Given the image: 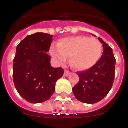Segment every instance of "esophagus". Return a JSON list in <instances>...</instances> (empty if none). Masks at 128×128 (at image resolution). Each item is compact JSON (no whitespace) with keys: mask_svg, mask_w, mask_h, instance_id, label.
<instances>
[{"mask_svg":"<svg viewBox=\"0 0 128 128\" xmlns=\"http://www.w3.org/2000/svg\"><path fill=\"white\" fill-rule=\"evenodd\" d=\"M70 74V71H68V70H66L64 71V76H68Z\"/></svg>","mask_w":128,"mask_h":128,"instance_id":"34e87169","label":"esophagus"}]
</instances>
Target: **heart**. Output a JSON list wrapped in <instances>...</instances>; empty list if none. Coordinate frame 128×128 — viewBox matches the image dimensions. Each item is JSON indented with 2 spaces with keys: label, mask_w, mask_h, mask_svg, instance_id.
<instances>
[{
  "label": "heart",
  "mask_w": 128,
  "mask_h": 128,
  "mask_svg": "<svg viewBox=\"0 0 128 128\" xmlns=\"http://www.w3.org/2000/svg\"><path fill=\"white\" fill-rule=\"evenodd\" d=\"M102 44L96 38L77 36L62 38L57 46H52L50 54L59 63H64L69 57L71 66L78 70H86L95 65L101 57Z\"/></svg>",
  "instance_id": "obj_1"
}]
</instances>
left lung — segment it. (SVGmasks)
<instances>
[{"label":"left lung","instance_id":"left-lung-1","mask_svg":"<svg viewBox=\"0 0 128 128\" xmlns=\"http://www.w3.org/2000/svg\"><path fill=\"white\" fill-rule=\"evenodd\" d=\"M104 51L96 64L84 72L78 73L79 82L72 91L78 100L83 103H97L107 96L113 86L115 77L116 59L113 50L100 38Z\"/></svg>","mask_w":128,"mask_h":128}]
</instances>
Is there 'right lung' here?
<instances>
[{"label": "right lung", "mask_w": 128, "mask_h": 128, "mask_svg": "<svg viewBox=\"0 0 128 128\" xmlns=\"http://www.w3.org/2000/svg\"><path fill=\"white\" fill-rule=\"evenodd\" d=\"M52 36L43 32L28 35L16 47L13 64V80L16 89L24 100L42 103L51 98L56 81L64 70L53 68L47 54Z\"/></svg>", "instance_id": "1"}]
</instances>
